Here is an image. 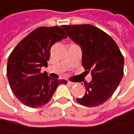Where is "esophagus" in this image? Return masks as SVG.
<instances>
[{
	"mask_svg": "<svg viewBox=\"0 0 134 134\" xmlns=\"http://www.w3.org/2000/svg\"><path fill=\"white\" fill-rule=\"evenodd\" d=\"M68 84H69V85H71V86H73V85H75L74 82H71V81H68Z\"/></svg>",
	"mask_w": 134,
	"mask_h": 134,
	"instance_id": "34e87169",
	"label": "esophagus"
}]
</instances>
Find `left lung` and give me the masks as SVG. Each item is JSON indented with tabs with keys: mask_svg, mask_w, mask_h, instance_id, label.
<instances>
[{
	"mask_svg": "<svg viewBox=\"0 0 134 134\" xmlns=\"http://www.w3.org/2000/svg\"><path fill=\"white\" fill-rule=\"evenodd\" d=\"M68 36L79 45L82 66L91 70L92 80L85 84L84 96L77 98L81 105L95 107L102 105L115 91L124 75V57L114 40L91 25H63Z\"/></svg>",
	"mask_w": 134,
	"mask_h": 134,
	"instance_id": "8db88e82",
	"label": "left lung"
}]
</instances>
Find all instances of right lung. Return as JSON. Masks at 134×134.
Here are the masks:
<instances>
[{
    "label": "right lung",
    "instance_id": "1",
    "mask_svg": "<svg viewBox=\"0 0 134 134\" xmlns=\"http://www.w3.org/2000/svg\"><path fill=\"white\" fill-rule=\"evenodd\" d=\"M66 38L58 26L39 27L12 51L7 62V78L13 93L25 105L38 108L46 105L57 87L66 83L41 73L42 66H48L51 47Z\"/></svg>",
    "mask_w": 134,
    "mask_h": 134
}]
</instances>
